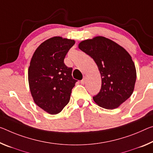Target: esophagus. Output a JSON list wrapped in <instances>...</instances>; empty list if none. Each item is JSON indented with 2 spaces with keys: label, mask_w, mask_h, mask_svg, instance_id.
<instances>
[{
  "label": "esophagus",
  "mask_w": 153,
  "mask_h": 153,
  "mask_svg": "<svg viewBox=\"0 0 153 153\" xmlns=\"http://www.w3.org/2000/svg\"><path fill=\"white\" fill-rule=\"evenodd\" d=\"M86 77H84L83 79H82V80L80 81V83L82 84H85L86 83Z\"/></svg>",
  "instance_id": "34e87169"
}]
</instances>
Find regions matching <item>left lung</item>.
Masks as SVG:
<instances>
[{"instance_id": "obj_1", "label": "left lung", "mask_w": 153, "mask_h": 153, "mask_svg": "<svg viewBox=\"0 0 153 153\" xmlns=\"http://www.w3.org/2000/svg\"><path fill=\"white\" fill-rule=\"evenodd\" d=\"M79 48L93 59L101 76V87L93 100L101 108H118L131 95L136 70L124 48L109 39L97 37L82 42Z\"/></svg>"}]
</instances>
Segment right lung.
Returning a JSON list of instances; mask_svg holds the SVG:
<instances>
[{
	"label": "right lung",
	"mask_w": 153,
	"mask_h": 153,
	"mask_svg": "<svg viewBox=\"0 0 153 153\" xmlns=\"http://www.w3.org/2000/svg\"><path fill=\"white\" fill-rule=\"evenodd\" d=\"M75 41L54 37L43 42L35 50L28 68V82L34 101L50 114L62 110L70 100L77 82L72 67L64 63Z\"/></svg>",
	"instance_id": "obj_1"
}]
</instances>
